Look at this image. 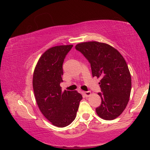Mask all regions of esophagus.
<instances>
[{"mask_svg": "<svg viewBox=\"0 0 150 150\" xmlns=\"http://www.w3.org/2000/svg\"><path fill=\"white\" fill-rule=\"evenodd\" d=\"M82 93H83V95L86 96V97H88V96H89L91 95V91H83Z\"/></svg>", "mask_w": 150, "mask_h": 150, "instance_id": "esophagus-1", "label": "esophagus"}]
</instances>
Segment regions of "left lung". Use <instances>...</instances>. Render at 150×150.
<instances>
[{
	"label": "left lung",
	"instance_id": "left-lung-1",
	"mask_svg": "<svg viewBox=\"0 0 150 150\" xmlns=\"http://www.w3.org/2000/svg\"><path fill=\"white\" fill-rule=\"evenodd\" d=\"M91 63L93 77L99 82L101 105L96 108L98 116L112 120L126 108L130 96L132 81L125 59L118 51L105 43L82 42L75 45Z\"/></svg>",
	"mask_w": 150,
	"mask_h": 150
}]
</instances>
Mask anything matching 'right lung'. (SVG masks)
I'll return each instance as SVG.
<instances>
[{"label":"right lung","instance_id":"1","mask_svg":"<svg viewBox=\"0 0 150 150\" xmlns=\"http://www.w3.org/2000/svg\"><path fill=\"white\" fill-rule=\"evenodd\" d=\"M73 45H57L45 51L35 65L32 85L37 105L53 125L65 127L75 120L82 95L62 91L63 63Z\"/></svg>","mask_w":150,"mask_h":150}]
</instances>
